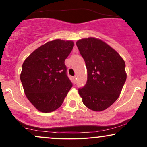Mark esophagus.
<instances>
[{
  "mask_svg": "<svg viewBox=\"0 0 147 147\" xmlns=\"http://www.w3.org/2000/svg\"><path fill=\"white\" fill-rule=\"evenodd\" d=\"M77 77H73V81H74V83H75L77 82Z\"/></svg>",
  "mask_w": 147,
  "mask_h": 147,
  "instance_id": "34e87169",
  "label": "esophagus"
}]
</instances>
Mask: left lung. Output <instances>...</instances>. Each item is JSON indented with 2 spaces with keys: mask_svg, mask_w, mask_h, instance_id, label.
<instances>
[{
  "mask_svg": "<svg viewBox=\"0 0 147 147\" xmlns=\"http://www.w3.org/2000/svg\"><path fill=\"white\" fill-rule=\"evenodd\" d=\"M87 70L85 85L79 89L83 103L91 110L102 111L117 100L127 75L125 64L111 46L90 37L77 42Z\"/></svg>",
  "mask_w": 147,
  "mask_h": 147,
  "instance_id": "obj_1",
  "label": "left lung"
}]
</instances>
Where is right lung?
<instances>
[{
  "label": "right lung",
  "instance_id": "obj_1",
  "mask_svg": "<svg viewBox=\"0 0 147 147\" xmlns=\"http://www.w3.org/2000/svg\"><path fill=\"white\" fill-rule=\"evenodd\" d=\"M73 47L72 40H51L37 48L24 62L20 79L24 92L40 112L58 109L72 87L64 61Z\"/></svg>",
  "mask_w": 147,
  "mask_h": 147
}]
</instances>
